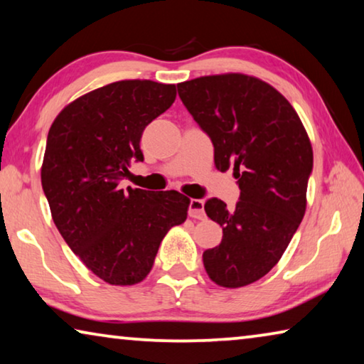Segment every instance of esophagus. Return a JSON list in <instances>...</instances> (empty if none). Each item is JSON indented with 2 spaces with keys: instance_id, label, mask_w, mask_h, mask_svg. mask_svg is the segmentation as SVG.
Wrapping results in <instances>:
<instances>
[{
  "instance_id": "34e87169",
  "label": "esophagus",
  "mask_w": 364,
  "mask_h": 364,
  "mask_svg": "<svg viewBox=\"0 0 364 364\" xmlns=\"http://www.w3.org/2000/svg\"><path fill=\"white\" fill-rule=\"evenodd\" d=\"M189 217L197 218V220L205 218L204 200H200V199H191L189 200Z\"/></svg>"
}]
</instances>
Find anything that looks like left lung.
<instances>
[{
  "mask_svg": "<svg viewBox=\"0 0 364 364\" xmlns=\"http://www.w3.org/2000/svg\"><path fill=\"white\" fill-rule=\"evenodd\" d=\"M178 95L212 139L215 167H234L241 189L232 210L217 197L205 202L223 228L220 245L202 255L205 271L218 286L252 284L279 262L304 218L311 143L291 102L255 77H199Z\"/></svg>",
  "mask_w": 364,
  "mask_h": 364,
  "instance_id": "1",
  "label": "left lung"
}]
</instances>
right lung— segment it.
Wrapping results in <instances>:
<instances>
[{"mask_svg":"<svg viewBox=\"0 0 364 364\" xmlns=\"http://www.w3.org/2000/svg\"><path fill=\"white\" fill-rule=\"evenodd\" d=\"M175 85L122 80L65 106L53 122L41 184L54 225L85 267L112 286L143 281L170 228L184 223L178 191L120 188L143 162L144 128L175 102Z\"/></svg>","mask_w":364,"mask_h":364,"instance_id":"obj_1","label":"right lung"}]
</instances>
